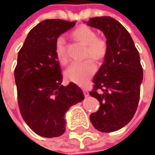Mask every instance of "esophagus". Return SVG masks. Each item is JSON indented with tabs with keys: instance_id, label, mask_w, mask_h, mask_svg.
I'll return each instance as SVG.
<instances>
[{
	"instance_id": "34e87169",
	"label": "esophagus",
	"mask_w": 155,
	"mask_h": 155,
	"mask_svg": "<svg viewBox=\"0 0 155 155\" xmlns=\"http://www.w3.org/2000/svg\"><path fill=\"white\" fill-rule=\"evenodd\" d=\"M83 94H84V96L87 97V96H89V94H88V91H87V89L86 88H83Z\"/></svg>"
}]
</instances>
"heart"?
I'll return each instance as SVG.
<instances>
[{"mask_svg": "<svg viewBox=\"0 0 155 155\" xmlns=\"http://www.w3.org/2000/svg\"><path fill=\"white\" fill-rule=\"evenodd\" d=\"M73 36L75 39L86 45L84 51L85 57H90L95 60H101L105 57L108 45L103 38L96 37V32L90 27L81 24L73 31ZM56 58L61 64H66L68 61L67 53L66 42L62 37L57 38L55 43ZM96 66L90 59L82 61L73 62L65 72L66 78L78 85H85L89 79L96 73Z\"/></svg>", "mask_w": 155, "mask_h": 155, "instance_id": "obj_1", "label": "heart"}]
</instances>
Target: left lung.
<instances>
[{"instance_id":"obj_1","label":"left lung","mask_w":155,"mask_h":155,"mask_svg":"<svg viewBox=\"0 0 155 155\" xmlns=\"http://www.w3.org/2000/svg\"><path fill=\"white\" fill-rule=\"evenodd\" d=\"M87 25L104 32L108 45L104 62L89 92L100 103L99 110L90 115V121L100 132H115L132 120L139 105L143 79L140 54L129 32L116 19L93 17Z\"/></svg>"}]
</instances>
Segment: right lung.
<instances>
[{"instance_id":"add662e5","label":"right lung","mask_w":155,"mask_h":155,"mask_svg":"<svg viewBox=\"0 0 155 155\" xmlns=\"http://www.w3.org/2000/svg\"><path fill=\"white\" fill-rule=\"evenodd\" d=\"M74 25L75 22L60 19L45 20L29 32L18 52L15 81L20 113L32 131L45 138L62 135L66 112L84 99L75 83L61 85L55 54L57 38Z\"/></svg>"}]
</instances>
